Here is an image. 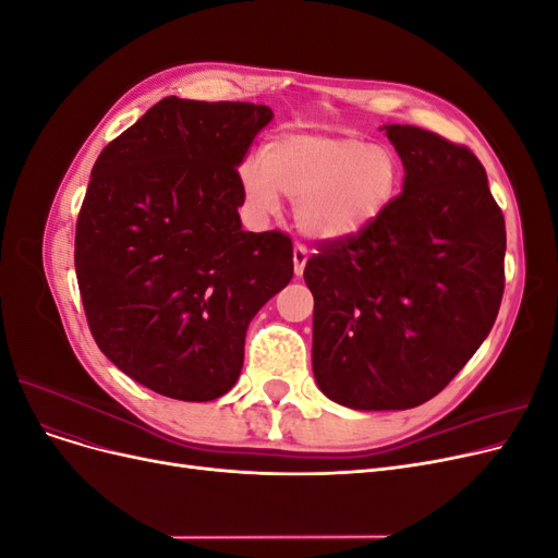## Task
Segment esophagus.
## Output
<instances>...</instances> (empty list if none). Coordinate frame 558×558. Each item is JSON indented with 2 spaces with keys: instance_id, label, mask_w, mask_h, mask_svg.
Listing matches in <instances>:
<instances>
[{
  "instance_id": "34e87169",
  "label": "esophagus",
  "mask_w": 558,
  "mask_h": 558,
  "mask_svg": "<svg viewBox=\"0 0 558 558\" xmlns=\"http://www.w3.org/2000/svg\"><path fill=\"white\" fill-rule=\"evenodd\" d=\"M307 258H310L307 246H305V244H295V248H293V269H295V277H302V272H305Z\"/></svg>"
}]
</instances>
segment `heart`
I'll list each match as a JSON object with an SVG mask.
<instances>
[{
    "label": "heart",
    "mask_w": 558,
    "mask_h": 558,
    "mask_svg": "<svg viewBox=\"0 0 558 558\" xmlns=\"http://www.w3.org/2000/svg\"><path fill=\"white\" fill-rule=\"evenodd\" d=\"M248 209L265 218L281 195L295 202V223L318 242H344L373 226L391 205L400 160L386 144L353 134L289 132L263 148L260 160L240 170Z\"/></svg>",
    "instance_id": "b5f03b06"
}]
</instances>
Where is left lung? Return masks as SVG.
Instances as JSON below:
<instances>
[{"instance_id": "8db88e82", "label": "left lung", "mask_w": 558, "mask_h": 558, "mask_svg": "<svg viewBox=\"0 0 558 558\" xmlns=\"http://www.w3.org/2000/svg\"><path fill=\"white\" fill-rule=\"evenodd\" d=\"M402 193L361 234L307 260L312 367L351 410H410L435 398L492 332L505 289V218L470 148L384 125Z\"/></svg>"}]
</instances>
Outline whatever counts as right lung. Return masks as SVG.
<instances>
[{"label": "right lung", "mask_w": 558, "mask_h": 558, "mask_svg": "<svg viewBox=\"0 0 558 558\" xmlns=\"http://www.w3.org/2000/svg\"><path fill=\"white\" fill-rule=\"evenodd\" d=\"M251 102L165 97L93 165L74 267L105 356L160 396L207 402L238 381L251 318L293 277L279 230H242V165L272 121Z\"/></svg>", "instance_id": "right-lung-1"}]
</instances>
